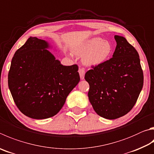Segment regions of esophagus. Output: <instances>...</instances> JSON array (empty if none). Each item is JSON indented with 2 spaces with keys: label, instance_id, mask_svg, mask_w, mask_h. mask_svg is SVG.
I'll list each match as a JSON object with an SVG mask.
<instances>
[{
  "label": "esophagus",
  "instance_id": "obj_1",
  "mask_svg": "<svg viewBox=\"0 0 154 154\" xmlns=\"http://www.w3.org/2000/svg\"><path fill=\"white\" fill-rule=\"evenodd\" d=\"M79 75H80V78L82 80H83L84 79V77H85V70L83 69H79Z\"/></svg>",
  "mask_w": 154,
  "mask_h": 154
}]
</instances>
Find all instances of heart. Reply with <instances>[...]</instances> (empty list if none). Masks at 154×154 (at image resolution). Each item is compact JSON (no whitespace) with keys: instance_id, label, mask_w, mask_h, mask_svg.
<instances>
[{"instance_id":"b5f03b06","label":"heart","mask_w":154,"mask_h":154,"mask_svg":"<svg viewBox=\"0 0 154 154\" xmlns=\"http://www.w3.org/2000/svg\"><path fill=\"white\" fill-rule=\"evenodd\" d=\"M72 52L82 57V62L86 66H96L107 61L113 52L110 42L103 40L100 37H94L75 46Z\"/></svg>"}]
</instances>
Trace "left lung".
<instances>
[{
  "label": "left lung",
  "mask_w": 154,
  "mask_h": 154,
  "mask_svg": "<svg viewBox=\"0 0 154 154\" xmlns=\"http://www.w3.org/2000/svg\"><path fill=\"white\" fill-rule=\"evenodd\" d=\"M114 38L116 46L112 58L85 75L94 110L110 120L120 118L133 108L143 85L137 51L125 38L115 35Z\"/></svg>",
  "instance_id": "left-lung-1"
}]
</instances>
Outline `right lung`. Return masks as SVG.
<instances>
[{
    "label": "right lung",
    "instance_id": "add662e5",
    "mask_svg": "<svg viewBox=\"0 0 154 154\" xmlns=\"http://www.w3.org/2000/svg\"><path fill=\"white\" fill-rule=\"evenodd\" d=\"M52 48L31 36L11 60L9 90L19 110L33 119L56 115L80 81L77 65L63 66L48 50Z\"/></svg>",
    "mask_w": 154,
    "mask_h": 154
}]
</instances>
